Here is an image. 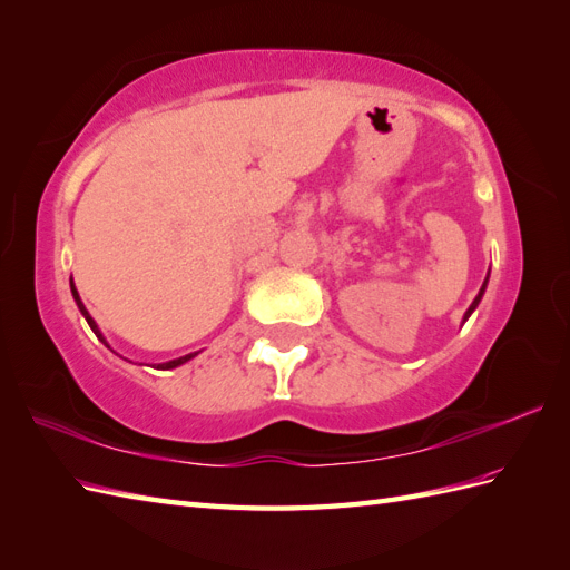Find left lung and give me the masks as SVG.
<instances>
[{
  "instance_id": "left-lung-1",
  "label": "left lung",
  "mask_w": 570,
  "mask_h": 570,
  "mask_svg": "<svg viewBox=\"0 0 570 570\" xmlns=\"http://www.w3.org/2000/svg\"><path fill=\"white\" fill-rule=\"evenodd\" d=\"M488 282H490V272H488V278H485V282H482V286H480V294L475 296V301H472V304H470V308L465 311V316H463V323L472 316V311H475L478 308V304H480V301H482V296H485V288H488Z\"/></svg>"
}]
</instances>
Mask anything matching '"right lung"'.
<instances>
[{
	"label": "right lung",
	"mask_w": 570,
	"mask_h": 570,
	"mask_svg": "<svg viewBox=\"0 0 570 570\" xmlns=\"http://www.w3.org/2000/svg\"><path fill=\"white\" fill-rule=\"evenodd\" d=\"M70 292H72V298H76V304H78V308H80V313H82V316H85V321H88V325H90V328H92V333L95 335H98L100 337V341L107 345V347H110V343H107L105 341V335H102V331L98 328V323H95V318L90 316V313H88V308H85V304H82V301H80V294H78V288H76V284H72L70 282ZM112 350V347H110ZM198 353H200V350H198ZM198 353H188V355H184V357H176V360H168V362H161V365L159 367H156V370H174V367H180V365H186V362L188 360H193V357H196Z\"/></svg>",
	"instance_id": "obj_1"
}]
</instances>
